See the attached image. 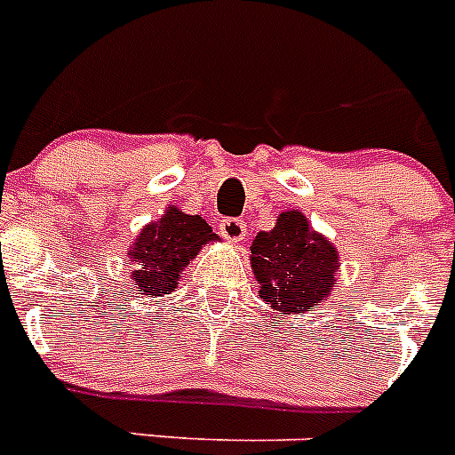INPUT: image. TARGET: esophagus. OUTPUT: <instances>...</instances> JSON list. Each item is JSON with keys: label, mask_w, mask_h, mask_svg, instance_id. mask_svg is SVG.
<instances>
[{"label": "esophagus", "mask_w": 455, "mask_h": 455, "mask_svg": "<svg viewBox=\"0 0 455 455\" xmlns=\"http://www.w3.org/2000/svg\"><path fill=\"white\" fill-rule=\"evenodd\" d=\"M220 235L225 236L228 241H232V243H239V241L246 239V223L241 219H225L223 223L219 225Z\"/></svg>", "instance_id": "obj_1"}]
</instances>
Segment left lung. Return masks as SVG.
I'll return each instance as SVG.
<instances>
[{"instance_id": "1", "label": "left lung", "mask_w": 455, "mask_h": 455, "mask_svg": "<svg viewBox=\"0 0 455 455\" xmlns=\"http://www.w3.org/2000/svg\"><path fill=\"white\" fill-rule=\"evenodd\" d=\"M251 267L259 299L280 315H305L331 299L341 259L303 212L287 209L277 214L273 230L257 232Z\"/></svg>"}]
</instances>
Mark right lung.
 <instances>
[{
	"label": "right lung",
	"instance_id": "obj_1",
	"mask_svg": "<svg viewBox=\"0 0 455 455\" xmlns=\"http://www.w3.org/2000/svg\"><path fill=\"white\" fill-rule=\"evenodd\" d=\"M219 241L212 225L203 216L184 214L171 204L162 219L140 228L130 243V283L143 296H164L178 289L182 273L196 259L203 246Z\"/></svg>",
	"mask_w": 455,
	"mask_h": 455
}]
</instances>
